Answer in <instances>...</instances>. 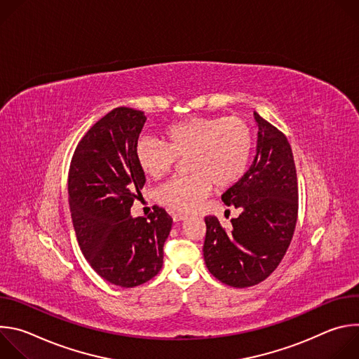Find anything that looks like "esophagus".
I'll list each match as a JSON object with an SVG mask.
<instances>
[{
    "label": "esophagus",
    "instance_id": "esophagus-1",
    "mask_svg": "<svg viewBox=\"0 0 359 359\" xmlns=\"http://www.w3.org/2000/svg\"><path fill=\"white\" fill-rule=\"evenodd\" d=\"M187 219L186 215H180V213H176L173 215V222H184Z\"/></svg>",
    "mask_w": 359,
    "mask_h": 359
}]
</instances>
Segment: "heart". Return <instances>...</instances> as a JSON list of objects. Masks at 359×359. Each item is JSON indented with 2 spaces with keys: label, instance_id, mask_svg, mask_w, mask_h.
I'll list each match as a JSON object with an SVG mask.
<instances>
[{
  "label": "heart",
  "instance_id": "1",
  "mask_svg": "<svg viewBox=\"0 0 359 359\" xmlns=\"http://www.w3.org/2000/svg\"><path fill=\"white\" fill-rule=\"evenodd\" d=\"M166 143L142 137L135 158L142 173L150 179L166 175L176 158H186L187 177H176L156 191L161 204L189 213L208 197L212 184L224 189L234 184L245 170L252 146L248 125L236 116L191 118L169 126Z\"/></svg>",
  "mask_w": 359,
  "mask_h": 359
}]
</instances>
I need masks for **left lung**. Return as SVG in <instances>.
I'll use <instances>...</instances> for the list:
<instances>
[{
  "label": "left lung",
  "instance_id": "obj_1",
  "mask_svg": "<svg viewBox=\"0 0 359 359\" xmlns=\"http://www.w3.org/2000/svg\"><path fill=\"white\" fill-rule=\"evenodd\" d=\"M257 146L247 172L223 193L227 206L240 209L231 229L208 216L203 255L222 283L244 288L266 280L281 263L291 243L298 212L292 150L287 137L254 112Z\"/></svg>",
  "mask_w": 359,
  "mask_h": 359
}]
</instances>
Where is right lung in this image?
I'll return each mask as SVG.
<instances>
[{
	"label": "right lung",
	"instance_id": "add662e5",
	"mask_svg": "<svg viewBox=\"0 0 359 359\" xmlns=\"http://www.w3.org/2000/svg\"><path fill=\"white\" fill-rule=\"evenodd\" d=\"M146 122L142 111L115 108L78 143L68 176L69 210L81 251L90 267L123 288L155 277L172 217L155 206L147 218L130 216L146 182L135 147Z\"/></svg>",
	"mask_w": 359,
	"mask_h": 359
}]
</instances>
